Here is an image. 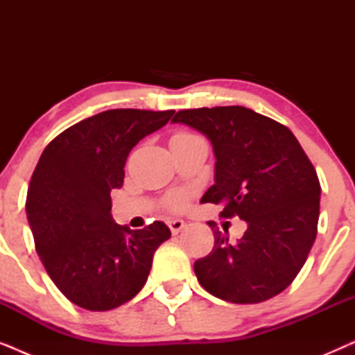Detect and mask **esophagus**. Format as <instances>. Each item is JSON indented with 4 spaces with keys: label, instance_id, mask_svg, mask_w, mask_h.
I'll list each match as a JSON object with an SVG mask.
<instances>
[{
    "label": "esophagus",
    "instance_id": "esophagus-1",
    "mask_svg": "<svg viewBox=\"0 0 355 355\" xmlns=\"http://www.w3.org/2000/svg\"><path fill=\"white\" fill-rule=\"evenodd\" d=\"M168 226H169V230H171L173 234L176 236V234H179V232L184 230L186 223H184L182 220H169L168 221Z\"/></svg>",
    "mask_w": 355,
    "mask_h": 355
}]
</instances>
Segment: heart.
<instances>
[{
    "instance_id": "obj_1",
    "label": "heart",
    "mask_w": 355,
    "mask_h": 355,
    "mask_svg": "<svg viewBox=\"0 0 355 355\" xmlns=\"http://www.w3.org/2000/svg\"><path fill=\"white\" fill-rule=\"evenodd\" d=\"M191 137H196V135L191 132H178L173 135L171 142L173 140H184V139H191ZM189 198H191V196H189L186 191L171 192L166 198H164V205H166L168 210H171V211H181L189 205Z\"/></svg>"
}]
</instances>
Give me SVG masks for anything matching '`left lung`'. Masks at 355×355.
Segmentation results:
<instances>
[{"instance_id":"8db88e82","label":"left lung","mask_w":355,"mask_h":355,"mask_svg":"<svg viewBox=\"0 0 355 355\" xmlns=\"http://www.w3.org/2000/svg\"><path fill=\"white\" fill-rule=\"evenodd\" d=\"M173 123L200 130L213 144L215 184L202 203L223 205L221 218L247 221L237 244L213 231L211 252L193 263L198 283L234 304L283 293L307 260L320 216V181L297 139L244 106L181 110Z\"/></svg>"}]
</instances>
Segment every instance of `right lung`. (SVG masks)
I'll return each mask as SVG.
<instances>
[{"label":"right lung","mask_w":355,"mask_h":355,"mask_svg":"<svg viewBox=\"0 0 355 355\" xmlns=\"http://www.w3.org/2000/svg\"><path fill=\"white\" fill-rule=\"evenodd\" d=\"M173 110H108L56 135L28 184L26 211L37 254L56 288L92 312L119 307L147 283L155 250L171 237L153 221L116 225L111 191L124 182L128 155L163 128Z\"/></svg>","instance_id":"1"}]
</instances>
